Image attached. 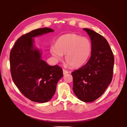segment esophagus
I'll return each mask as SVG.
<instances>
[{
    "instance_id": "esophagus-1",
    "label": "esophagus",
    "mask_w": 127,
    "mask_h": 127,
    "mask_svg": "<svg viewBox=\"0 0 127 127\" xmlns=\"http://www.w3.org/2000/svg\"><path fill=\"white\" fill-rule=\"evenodd\" d=\"M63 74H67V73H69V72L68 71V70H65V69H63Z\"/></svg>"
}]
</instances>
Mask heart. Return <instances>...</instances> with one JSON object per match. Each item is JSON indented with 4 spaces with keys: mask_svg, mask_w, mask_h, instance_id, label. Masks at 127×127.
Listing matches in <instances>:
<instances>
[{
    "mask_svg": "<svg viewBox=\"0 0 127 127\" xmlns=\"http://www.w3.org/2000/svg\"><path fill=\"white\" fill-rule=\"evenodd\" d=\"M92 50L89 38L75 33L63 35L58 38L56 45L50 48V53L57 61H62L65 55L66 63L73 68L83 65L89 59Z\"/></svg>",
    "mask_w": 127,
    "mask_h": 127,
    "instance_id": "obj_1",
    "label": "heart"
}]
</instances>
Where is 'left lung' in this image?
<instances>
[{"label":"left lung","instance_id":"8db88e82","mask_svg":"<svg viewBox=\"0 0 127 127\" xmlns=\"http://www.w3.org/2000/svg\"><path fill=\"white\" fill-rule=\"evenodd\" d=\"M91 40L89 61L72 72L73 90L79 100L90 102L104 93L113 78L114 57L106 38L93 30L83 29Z\"/></svg>","mask_w":127,"mask_h":127}]
</instances>
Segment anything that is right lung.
I'll return each mask as SVG.
<instances>
[{
    "label": "right lung",
    "mask_w": 127,
    "mask_h": 127,
    "mask_svg": "<svg viewBox=\"0 0 127 127\" xmlns=\"http://www.w3.org/2000/svg\"><path fill=\"white\" fill-rule=\"evenodd\" d=\"M54 31L44 27L23 35L10 53V73L14 84L25 97L36 102L50 100L63 76V69L59 65H48L33 46V37Z\"/></svg>",
    "instance_id": "add662e5"
}]
</instances>
